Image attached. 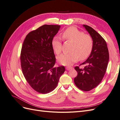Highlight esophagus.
Returning a JSON list of instances; mask_svg holds the SVG:
<instances>
[{
    "label": "esophagus",
    "mask_w": 120,
    "mask_h": 120,
    "mask_svg": "<svg viewBox=\"0 0 120 120\" xmlns=\"http://www.w3.org/2000/svg\"><path fill=\"white\" fill-rule=\"evenodd\" d=\"M66 68V70H67V71H69V70H70L71 69V68H72V67H67Z\"/></svg>",
    "instance_id": "esophagus-1"
}]
</instances>
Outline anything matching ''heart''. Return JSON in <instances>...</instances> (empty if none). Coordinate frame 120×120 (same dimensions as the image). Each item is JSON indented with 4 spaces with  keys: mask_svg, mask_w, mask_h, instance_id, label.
Listing matches in <instances>:
<instances>
[{
    "mask_svg": "<svg viewBox=\"0 0 120 120\" xmlns=\"http://www.w3.org/2000/svg\"><path fill=\"white\" fill-rule=\"evenodd\" d=\"M63 38L73 43L72 52L64 53L57 57L59 62L64 66H70L77 61L86 60L90 54L93 48V41L89 34H84L74 26L67 28L62 34ZM52 47L56 54H59L62 50V42L58 37H54L52 41Z\"/></svg>",
    "mask_w": 120,
    "mask_h": 120,
    "instance_id": "obj_1",
    "label": "heart"
}]
</instances>
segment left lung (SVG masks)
I'll return each mask as SVG.
<instances>
[{"mask_svg":"<svg viewBox=\"0 0 120 120\" xmlns=\"http://www.w3.org/2000/svg\"><path fill=\"white\" fill-rule=\"evenodd\" d=\"M88 32L93 41L91 53L81 64L85 65L83 68L75 67L78 72L74 82L79 89L89 91L99 85L106 73L109 60V54L107 43L102 37L93 28L83 25Z\"/></svg>","mask_w":120,"mask_h":120,"instance_id":"obj_1","label":"left lung"}]
</instances>
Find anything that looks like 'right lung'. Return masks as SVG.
Here are the masks:
<instances>
[{"instance_id": "right-lung-1", "label": "right lung", "mask_w": 120, "mask_h": 120, "mask_svg": "<svg viewBox=\"0 0 120 120\" xmlns=\"http://www.w3.org/2000/svg\"><path fill=\"white\" fill-rule=\"evenodd\" d=\"M60 25L45 24L30 32L25 38L20 54L23 74L31 88L41 94L55 89L65 71L54 66L56 57L52 45Z\"/></svg>"}]
</instances>
